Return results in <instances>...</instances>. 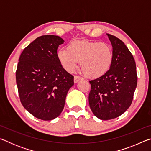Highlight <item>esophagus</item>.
<instances>
[{
  "label": "esophagus",
  "instance_id": "esophagus-1",
  "mask_svg": "<svg viewBox=\"0 0 151 151\" xmlns=\"http://www.w3.org/2000/svg\"><path fill=\"white\" fill-rule=\"evenodd\" d=\"M82 79H83V78L81 77V76L76 75V76H75V77H74V82H75V83H78L79 81L82 80Z\"/></svg>",
  "mask_w": 151,
  "mask_h": 151
}]
</instances>
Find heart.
<instances>
[{
    "instance_id": "obj_1",
    "label": "heart",
    "mask_w": 151,
    "mask_h": 151,
    "mask_svg": "<svg viewBox=\"0 0 151 151\" xmlns=\"http://www.w3.org/2000/svg\"><path fill=\"white\" fill-rule=\"evenodd\" d=\"M57 58L68 72H72L81 61L82 70L91 77H99L109 70L113 60V51L106 42L74 40L67 48L58 51Z\"/></svg>"
}]
</instances>
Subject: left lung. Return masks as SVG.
<instances>
[{
    "label": "left lung",
    "mask_w": 151,
    "mask_h": 151,
    "mask_svg": "<svg viewBox=\"0 0 151 151\" xmlns=\"http://www.w3.org/2000/svg\"><path fill=\"white\" fill-rule=\"evenodd\" d=\"M107 35L112 46L113 60L105 74L89 81L91 88L88 95L92 112L104 121L121 116L129 108L137 85L133 56L121 40Z\"/></svg>",
    "instance_id": "1"
}]
</instances>
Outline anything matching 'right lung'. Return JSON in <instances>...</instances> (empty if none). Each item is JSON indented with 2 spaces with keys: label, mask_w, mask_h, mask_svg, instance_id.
I'll return each instance as SVG.
<instances>
[{
  "label": "right lung",
  "mask_w": 151,
  "mask_h": 151,
  "mask_svg": "<svg viewBox=\"0 0 151 151\" xmlns=\"http://www.w3.org/2000/svg\"><path fill=\"white\" fill-rule=\"evenodd\" d=\"M64 43L58 36L43 35L22 51L16 71L20 100L36 118L51 121L60 115L74 76L64 69L57 48Z\"/></svg>",
  "instance_id": "add662e5"
}]
</instances>
